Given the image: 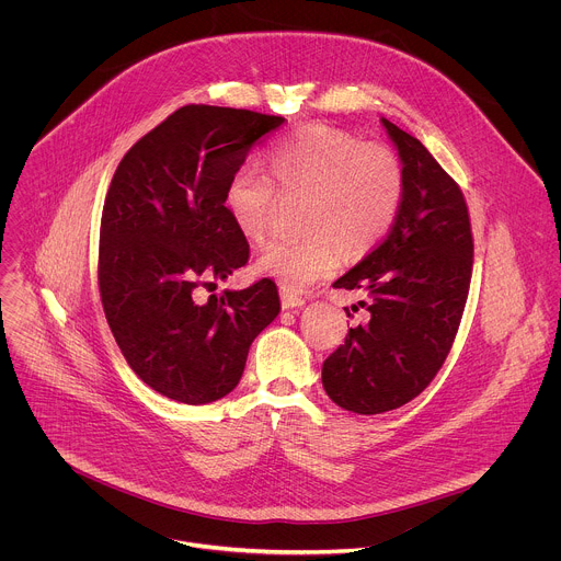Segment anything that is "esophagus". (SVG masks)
I'll use <instances>...</instances> for the list:
<instances>
[{"label":"esophagus","mask_w":561,"mask_h":561,"mask_svg":"<svg viewBox=\"0 0 561 561\" xmlns=\"http://www.w3.org/2000/svg\"><path fill=\"white\" fill-rule=\"evenodd\" d=\"M306 304V299L301 295H295L293 290L282 288V308L290 310V308H301Z\"/></svg>","instance_id":"1"}]
</instances>
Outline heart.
Wrapping results in <instances>:
<instances>
[{
  "label": "heart",
  "mask_w": 561,
  "mask_h": 561,
  "mask_svg": "<svg viewBox=\"0 0 561 561\" xmlns=\"http://www.w3.org/2000/svg\"><path fill=\"white\" fill-rule=\"evenodd\" d=\"M268 172L247 159L225 183L222 205L236 229L253 242L271 229L278 185L308 192L301 236L271 240L257 255V271L286 290H304L332 275L343 257L374 249L393 227L404 201V170L398 154L378 141L328 124H308L264 154Z\"/></svg>",
  "instance_id": "heart-1"
}]
</instances>
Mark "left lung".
Here are the masks:
<instances>
[{
  "label": "left lung",
  "mask_w": 561,
  "mask_h": 561,
  "mask_svg": "<svg viewBox=\"0 0 561 561\" xmlns=\"http://www.w3.org/2000/svg\"><path fill=\"white\" fill-rule=\"evenodd\" d=\"M382 124L402 159L404 201L387 238L334 282L367 293L358 304L369 321L350 328L321 374L330 400L358 415L400 409L433 382L459 332L474 264L459 183L417 137Z\"/></svg>",
  "instance_id": "8db88e82"
}]
</instances>
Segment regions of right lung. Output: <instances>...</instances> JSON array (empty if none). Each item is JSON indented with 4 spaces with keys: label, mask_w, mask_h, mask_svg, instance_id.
Masks as SVG:
<instances>
[{
    "label": "right lung",
    "mask_w": 561,
    "mask_h": 561,
    "mask_svg": "<svg viewBox=\"0 0 561 561\" xmlns=\"http://www.w3.org/2000/svg\"><path fill=\"white\" fill-rule=\"evenodd\" d=\"M282 115L187 104L119 161L100 220L98 288L130 369L157 393L207 404L231 393L255 336L279 314L273 279L203 299L249 262L222 192Z\"/></svg>",
    "instance_id": "right-lung-1"
}]
</instances>
